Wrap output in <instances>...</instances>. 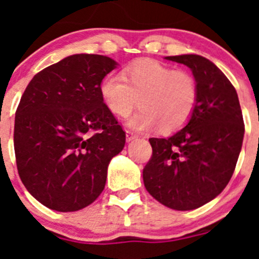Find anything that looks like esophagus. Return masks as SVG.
Returning <instances> with one entry per match:
<instances>
[{"mask_svg":"<svg viewBox=\"0 0 259 259\" xmlns=\"http://www.w3.org/2000/svg\"><path fill=\"white\" fill-rule=\"evenodd\" d=\"M125 137H127V143H132V141L137 139V135H135L134 132L131 131H127L125 132Z\"/></svg>","mask_w":259,"mask_h":259,"instance_id":"obj_1","label":"esophagus"}]
</instances>
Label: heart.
<instances>
[{
  "label": "heart",
  "instance_id": "obj_1",
  "mask_svg": "<svg viewBox=\"0 0 259 259\" xmlns=\"http://www.w3.org/2000/svg\"><path fill=\"white\" fill-rule=\"evenodd\" d=\"M100 93L107 109L116 116H127L137 101L141 109L128 120L136 131L161 125L171 132L188 122L197 104V83L191 74L171 66L141 59L123 70L122 76L110 74L102 79Z\"/></svg>",
  "mask_w": 259,
  "mask_h": 259
}]
</instances>
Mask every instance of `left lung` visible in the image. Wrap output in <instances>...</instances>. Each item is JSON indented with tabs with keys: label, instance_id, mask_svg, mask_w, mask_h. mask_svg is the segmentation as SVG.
Masks as SVG:
<instances>
[{
	"label": "left lung",
	"instance_id": "left-lung-1",
	"mask_svg": "<svg viewBox=\"0 0 259 259\" xmlns=\"http://www.w3.org/2000/svg\"><path fill=\"white\" fill-rule=\"evenodd\" d=\"M166 59L191 68L197 104L185 127L167 139H149L153 155L143 179L158 202L185 211L210 202L226 188L245 128L236 89L211 61L197 54Z\"/></svg>",
	"mask_w": 259,
	"mask_h": 259
}]
</instances>
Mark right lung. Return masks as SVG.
<instances>
[{
    "mask_svg": "<svg viewBox=\"0 0 259 259\" xmlns=\"http://www.w3.org/2000/svg\"><path fill=\"white\" fill-rule=\"evenodd\" d=\"M114 59L74 54L33 76L15 113L14 149L27 191L56 211L91 205L106 184L125 132L104 104L100 84Z\"/></svg>",
    "mask_w": 259,
    "mask_h": 259,
    "instance_id": "1",
    "label": "right lung"
}]
</instances>
